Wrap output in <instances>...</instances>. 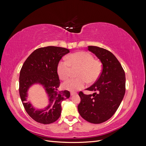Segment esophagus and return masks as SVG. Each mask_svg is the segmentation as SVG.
I'll use <instances>...</instances> for the list:
<instances>
[{
  "label": "esophagus",
  "instance_id": "1",
  "mask_svg": "<svg viewBox=\"0 0 146 146\" xmlns=\"http://www.w3.org/2000/svg\"><path fill=\"white\" fill-rule=\"evenodd\" d=\"M76 94H77L76 92H70V95H71V96H74V95H76Z\"/></svg>",
  "mask_w": 146,
  "mask_h": 146
}]
</instances>
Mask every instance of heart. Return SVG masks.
<instances>
[{"instance_id":"1","label":"heart","mask_w":146,"mask_h":146,"mask_svg":"<svg viewBox=\"0 0 146 146\" xmlns=\"http://www.w3.org/2000/svg\"><path fill=\"white\" fill-rule=\"evenodd\" d=\"M72 68H78L77 78H70L65 82L63 86L66 90L75 91L82 89L87 82H95L100 76L102 71V65L100 61L94 58V56L88 52H78L68 56L67 60H62L57 66V72L61 80H66L72 72Z\"/></svg>"}]
</instances>
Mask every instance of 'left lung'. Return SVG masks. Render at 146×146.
Returning <instances> with one entry per match:
<instances>
[{"instance_id":"obj_1","label":"left lung","mask_w":146,"mask_h":146,"mask_svg":"<svg viewBox=\"0 0 146 146\" xmlns=\"http://www.w3.org/2000/svg\"><path fill=\"white\" fill-rule=\"evenodd\" d=\"M103 65L99 78L87 90L97 92L86 95L79 92L78 105L80 116L88 122L100 123L111 118L119 108L125 92V75L121 63L111 52L97 46H88Z\"/></svg>"}]
</instances>
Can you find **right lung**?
Masks as SVG:
<instances>
[{
	"mask_svg": "<svg viewBox=\"0 0 146 146\" xmlns=\"http://www.w3.org/2000/svg\"><path fill=\"white\" fill-rule=\"evenodd\" d=\"M68 48L55 46L41 47L33 51L25 61L19 75V94L26 112L37 122L48 124L55 122L61 112V104L70 97L69 91H59L60 81L57 66L62 57L68 54ZM35 84L45 90L48 105L44 109H36L27 100L28 91Z\"/></svg>",
	"mask_w": 146,
	"mask_h": 146,
	"instance_id": "right-lung-1",
	"label": "right lung"
}]
</instances>
